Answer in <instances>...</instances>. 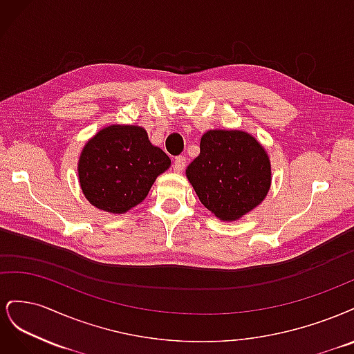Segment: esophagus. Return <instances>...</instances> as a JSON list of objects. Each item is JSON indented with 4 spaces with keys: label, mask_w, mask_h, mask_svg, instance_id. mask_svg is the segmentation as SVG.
<instances>
[{
    "label": "esophagus",
    "mask_w": 354,
    "mask_h": 354,
    "mask_svg": "<svg viewBox=\"0 0 354 354\" xmlns=\"http://www.w3.org/2000/svg\"><path fill=\"white\" fill-rule=\"evenodd\" d=\"M185 167H186V158H185V156H177V158L174 159V165H173L174 171H177V173H180V171L185 169Z\"/></svg>",
    "instance_id": "1"
}]
</instances>
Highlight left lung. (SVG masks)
<instances>
[{
  "label": "left lung",
  "instance_id": "8db88e82",
  "mask_svg": "<svg viewBox=\"0 0 354 354\" xmlns=\"http://www.w3.org/2000/svg\"><path fill=\"white\" fill-rule=\"evenodd\" d=\"M202 205L223 221H234L260 205L272 183L270 159L251 134L209 130L201 153L186 169Z\"/></svg>",
  "mask_w": 354,
  "mask_h": 354
}]
</instances>
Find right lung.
Wrapping results in <instances>:
<instances>
[{
    "instance_id": "right-lung-1",
    "label": "right lung",
    "mask_w": 354,
    "mask_h": 354,
    "mask_svg": "<svg viewBox=\"0 0 354 354\" xmlns=\"http://www.w3.org/2000/svg\"><path fill=\"white\" fill-rule=\"evenodd\" d=\"M169 165L168 155L151 143L143 127L115 124L85 143L78 177L91 205L124 214L147 196L156 177Z\"/></svg>"
}]
</instances>
